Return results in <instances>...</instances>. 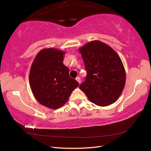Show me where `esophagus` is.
<instances>
[{"mask_svg":"<svg viewBox=\"0 0 151 151\" xmlns=\"http://www.w3.org/2000/svg\"><path fill=\"white\" fill-rule=\"evenodd\" d=\"M76 79V81H77V82H78V83H79V84L81 83V78H80V77H77Z\"/></svg>","mask_w":151,"mask_h":151,"instance_id":"1","label":"esophagus"}]
</instances>
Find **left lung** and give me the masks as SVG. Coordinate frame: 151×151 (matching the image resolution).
<instances>
[{
	"instance_id": "obj_1",
	"label": "left lung",
	"mask_w": 151,
	"mask_h": 151,
	"mask_svg": "<svg viewBox=\"0 0 151 151\" xmlns=\"http://www.w3.org/2000/svg\"><path fill=\"white\" fill-rule=\"evenodd\" d=\"M87 71L79 88L93 103L106 106L120 97L126 81L125 68L117 53L109 45L92 41L79 49Z\"/></svg>"
}]
</instances>
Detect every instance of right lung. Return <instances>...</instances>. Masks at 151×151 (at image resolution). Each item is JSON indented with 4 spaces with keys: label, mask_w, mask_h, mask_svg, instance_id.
I'll return each instance as SVG.
<instances>
[{
    "label": "right lung",
    "mask_w": 151,
    "mask_h": 151,
    "mask_svg": "<svg viewBox=\"0 0 151 151\" xmlns=\"http://www.w3.org/2000/svg\"><path fill=\"white\" fill-rule=\"evenodd\" d=\"M65 53L55 48H44L36 55L29 72V85L35 98L43 106L58 109L79 86L63 63Z\"/></svg>",
    "instance_id": "right-lung-1"
}]
</instances>
